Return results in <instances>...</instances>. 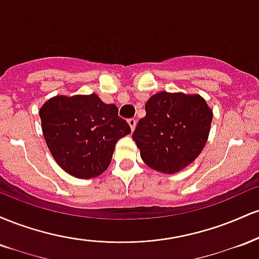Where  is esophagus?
Listing matches in <instances>:
<instances>
[{
	"mask_svg": "<svg viewBox=\"0 0 259 259\" xmlns=\"http://www.w3.org/2000/svg\"><path fill=\"white\" fill-rule=\"evenodd\" d=\"M127 123H129L130 127H132V130H133V132H134V129H135V126H136V123H138V120H136L135 118H130V119L127 120Z\"/></svg>",
	"mask_w": 259,
	"mask_h": 259,
	"instance_id": "1",
	"label": "esophagus"
}]
</instances>
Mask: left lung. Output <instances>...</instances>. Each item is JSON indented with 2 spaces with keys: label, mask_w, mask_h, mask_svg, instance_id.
Listing matches in <instances>:
<instances>
[{
  "label": "left lung",
  "mask_w": 259,
  "mask_h": 259,
  "mask_svg": "<svg viewBox=\"0 0 259 259\" xmlns=\"http://www.w3.org/2000/svg\"><path fill=\"white\" fill-rule=\"evenodd\" d=\"M134 141L156 170L174 174L194 162L206 145L213 113L198 95L158 92L145 106Z\"/></svg>",
  "instance_id": "1"
}]
</instances>
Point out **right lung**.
Instances as JSON below:
<instances>
[{
    "instance_id": "obj_1",
    "label": "right lung",
    "mask_w": 259,
    "mask_h": 259,
    "mask_svg": "<svg viewBox=\"0 0 259 259\" xmlns=\"http://www.w3.org/2000/svg\"><path fill=\"white\" fill-rule=\"evenodd\" d=\"M44 138L56 162L67 173L90 179L106 170L118 140L132 133L118 107L95 94L56 96L40 109Z\"/></svg>"
}]
</instances>
